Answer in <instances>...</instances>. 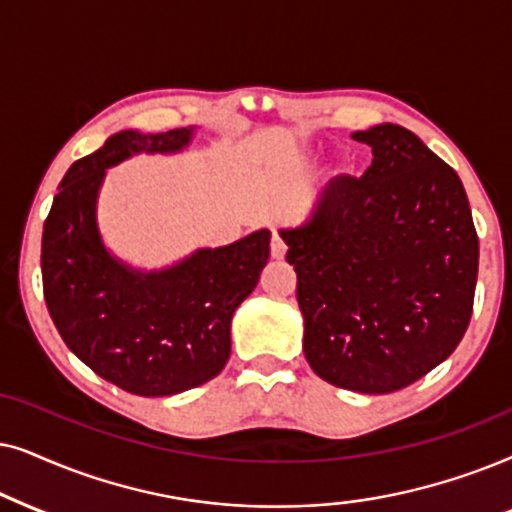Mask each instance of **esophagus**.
Segmentation results:
<instances>
[{"label":"esophagus","mask_w":512,"mask_h":512,"mask_svg":"<svg viewBox=\"0 0 512 512\" xmlns=\"http://www.w3.org/2000/svg\"><path fill=\"white\" fill-rule=\"evenodd\" d=\"M285 250H288V245H285L281 234L274 231V236H271V257H274V260H283Z\"/></svg>","instance_id":"34e87169"}]
</instances>
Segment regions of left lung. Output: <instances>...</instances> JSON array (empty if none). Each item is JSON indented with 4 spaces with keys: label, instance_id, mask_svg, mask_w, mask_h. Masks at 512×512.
<instances>
[{
    "label": "left lung",
    "instance_id": "8db88e82",
    "mask_svg": "<svg viewBox=\"0 0 512 512\" xmlns=\"http://www.w3.org/2000/svg\"><path fill=\"white\" fill-rule=\"evenodd\" d=\"M353 140L372 147V166L327 182L309 222L281 238L311 370L349 391L393 393L463 339L478 231L456 170L412 131L379 124Z\"/></svg>",
    "mask_w": 512,
    "mask_h": 512
}]
</instances>
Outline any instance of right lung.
I'll return each mask as SVG.
<instances>
[{
    "label": "right lung",
    "instance_id": "add662e5",
    "mask_svg": "<svg viewBox=\"0 0 512 512\" xmlns=\"http://www.w3.org/2000/svg\"><path fill=\"white\" fill-rule=\"evenodd\" d=\"M192 133L121 131L107 138L67 170L42 234L44 299L67 349L102 379L149 398L189 391L222 372L231 316L269 260V229L149 274L102 245L95 203L105 170L131 154L180 152Z\"/></svg>",
    "mask_w": 512,
    "mask_h": 512
}]
</instances>
